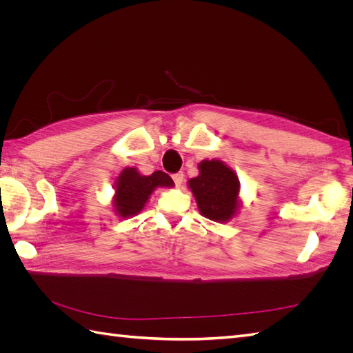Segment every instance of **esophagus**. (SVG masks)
<instances>
[{
  "instance_id": "obj_1",
  "label": "esophagus",
  "mask_w": 353,
  "mask_h": 353,
  "mask_svg": "<svg viewBox=\"0 0 353 353\" xmlns=\"http://www.w3.org/2000/svg\"><path fill=\"white\" fill-rule=\"evenodd\" d=\"M172 179H174V183H175V185H176V187H179L181 184H183V179H184V174H183V172H176V174H174V175H172Z\"/></svg>"
}]
</instances>
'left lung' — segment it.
Listing matches in <instances>:
<instances>
[{
    "mask_svg": "<svg viewBox=\"0 0 353 353\" xmlns=\"http://www.w3.org/2000/svg\"><path fill=\"white\" fill-rule=\"evenodd\" d=\"M200 175L188 181L203 216L215 222H227L239 208L240 181L221 160H203Z\"/></svg>",
    "mask_w": 353,
    "mask_h": 353,
    "instance_id": "left-lung-1",
    "label": "left lung"
}]
</instances>
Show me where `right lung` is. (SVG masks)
Instances as JSON below:
<instances>
[{"label": "right lung", "mask_w": 353, "mask_h": 353, "mask_svg": "<svg viewBox=\"0 0 353 353\" xmlns=\"http://www.w3.org/2000/svg\"><path fill=\"white\" fill-rule=\"evenodd\" d=\"M174 181L162 170H156L152 175L144 176L137 172L135 168L122 170L116 181L114 208L122 218L132 216L141 212L156 187H172Z\"/></svg>", "instance_id": "1"}]
</instances>
